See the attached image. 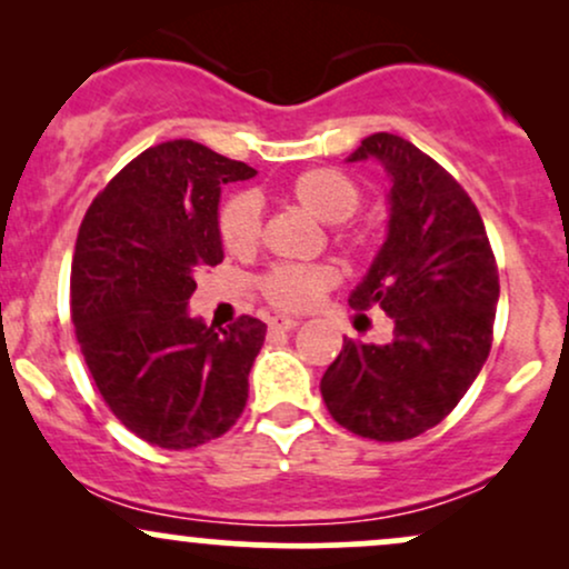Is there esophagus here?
I'll use <instances>...</instances> for the list:
<instances>
[{"label": "esophagus", "instance_id": "1", "mask_svg": "<svg viewBox=\"0 0 569 569\" xmlns=\"http://www.w3.org/2000/svg\"><path fill=\"white\" fill-rule=\"evenodd\" d=\"M270 326L272 331H291V329H297L299 326V321L297 318H289V316H276V318H270Z\"/></svg>", "mask_w": 569, "mask_h": 569}]
</instances>
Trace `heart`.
Masks as SVG:
<instances>
[{"label":"heart","instance_id":"1","mask_svg":"<svg viewBox=\"0 0 569 569\" xmlns=\"http://www.w3.org/2000/svg\"><path fill=\"white\" fill-rule=\"evenodd\" d=\"M286 194L316 219L329 221L331 238L348 253L369 251L375 230L363 221H350L361 206V187L350 173L331 166L307 168L286 187ZM217 230L221 246L234 257H251L262 240V202L257 194L238 192L219 208ZM337 272L329 264H278L259 283L262 297L278 310H310L323 291L335 286Z\"/></svg>","mask_w":569,"mask_h":569}]
</instances>
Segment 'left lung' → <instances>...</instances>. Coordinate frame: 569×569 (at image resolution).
Instances as JSON below:
<instances>
[{"label":"left lung","instance_id":"8db88e82","mask_svg":"<svg viewBox=\"0 0 569 569\" xmlns=\"http://www.w3.org/2000/svg\"><path fill=\"white\" fill-rule=\"evenodd\" d=\"M377 158L390 173L388 240L350 307H382L393 342L345 337L326 369V409L350 433L407 441L457 407L492 348L500 297L485 221L449 171L393 133L361 141L350 160Z\"/></svg>","mask_w":569,"mask_h":569}]
</instances>
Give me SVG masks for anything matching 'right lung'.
<instances>
[{
  "instance_id": "add662e5",
  "label": "right lung",
  "mask_w": 569,
  "mask_h": 569,
  "mask_svg": "<svg viewBox=\"0 0 569 569\" xmlns=\"http://www.w3.org/2000/svg\"><path fill=\"white\" fill-rule=\"evenodd\" d=\"M246 162L198 141L149 147L98 192L71 262V321L103 403L139 439L192 449L227 433L248 401L267 326L189 318L194 276L224 259L219 192Z\"/></svg>"
}]
</instances>
